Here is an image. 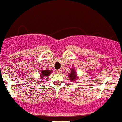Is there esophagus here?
<instances>
[{"mask_svg": "<svg viewBox=\"0 0 122 122\" xmlns=\"http://www.w3.org/2000/svg\"><path fill=\"white\" fill-rule=\"evenodd\" d=\"M57 73H58V74H60V73H62V70H57Z\"/></svg>", "mask_w": 122, "mask_h": 122, "instance_id": "34e87169", "label": "esophagus"}]
</instances>
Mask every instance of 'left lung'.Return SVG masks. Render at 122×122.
<instances>
[{
    "instance_id": "8db88e82",
    "label": "left lung",
    "mask_w": 122,
    "mask_h": 122,
    "mask_svg": "<svg viewBox=\"0 0 122 122\" xmlns=\"http://www.w3.org/2000/svg\"><path fill=\"white\" fill-rule=\"evenodd\" d=\"M69 78H70V80L71 81H76L77 79V73H76V70H75V68H72L71 69V72L68 74Z\"/></svg>"
}]
</instances>
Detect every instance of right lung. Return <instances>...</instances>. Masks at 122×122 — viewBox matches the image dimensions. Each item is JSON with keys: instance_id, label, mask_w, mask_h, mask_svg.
Instances as JSON below:
<instances>
[{"instance_id": "obj_1", "label": "right lung", "mask_w": 122, "mask_h": 122, "mask_svg": "<svg viewBox=\"0 0 122 122\" xmlns=\"http://www.w3.org/2000/svg\"><path fill=\"white\" fill-rule=\"evenodd\" d=\"M51 73H52V70H41L40 74V78L43 79L45 77H48Z\"/></svg>"}]
</instances>
